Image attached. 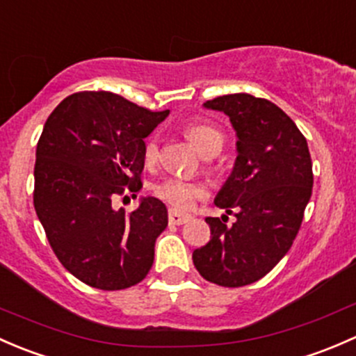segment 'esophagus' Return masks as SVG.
Masks as SVG:
<instances>
[{
	"mask_svg": "<svg viewBox=\"0 0 356 356\" xmlns=\"http://www.w3.org/2000/svg\"><path fill=\"white\" fill-rule=\"evenodd\" d=\"M190 219H192V216L181 214V212L173 211V209H170V212H168V221H170V225L181 226V225H186Z\"/></svg>",
	"mask_w": 356,
	"mask_h": 356,
	"instance_id": "34e87169",
	"label": "esophagus"
}]
</instances>
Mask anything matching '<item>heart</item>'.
Wrapping results in <instances>:
<instances>
[{"label": "heart", "instance_id": "1", "mask_svg": "<svg viewBox=\"0 0 356 356\" xmlns=\"http://www.w3.org/2000/svg\"><path fill=\"white\" fill-rule=\"evenodd\" d=\"M186 137L192 140V144L199 149V152H209L214 149H221L222 134L216 127L209 123H192L185 128ZM159 156V147H157V138L149 137L144 144V157L147 163H154ZM207 193L205 186L199 181L192 179L170 177L157 181L154 185V195L166 202L170 207L177 211H186L192 207L199 199H202Z\"/></svg>", "mask_w": 356, "mask_h": 356}]
</instances>
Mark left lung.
<instances>
[{
  "label": "left lung",
  "instance_id": "1",
  "mask_svg": "<svg viewBox=\"0 0 356 356\" xmlns=\"http://www.w3.org/2000/svg\"><path fill=\"white\" fill-rule=\"evenodd\" d=\"M204 106L228 115L236 131V161L214 200L236 221L205 218L211 240L193 250V266L219 286H247L291 248L312 195V159L298 127L267 99L228 94Z\"/></svg>",
  "mask_w": 356,
  "mask_h": 356
}]
</instances>
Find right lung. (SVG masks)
<instances>
[{
    "mask_svg": "<svg viewBox=\"0 0 356 356\" xmlns=\"http://www.w3.org/2000/svg\"><path fill=\"white\" fill-rule=\"evenodd\" d=\"M170 111H151L118 94L76 92L44 123L34 168V207L65 269L106 291L130 288L151 270L166 205L145 197L134 212L116 197H137L144 138Z\"/></svg>",
    "mask_w": 356,
    "mask_h": 356,
    "instance_id": "right-lung-1",
    "label": "right lung"
}]
</instances>
